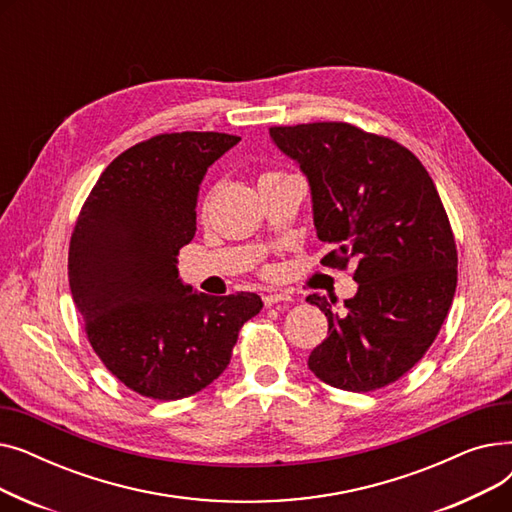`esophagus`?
Segmentation results:
<instances>
[{
    "mask_svg": "<svg viewBox=\"0 0 512 512\" xmlns=\"http://www.w3.org/2000/svg\"><path fill=\"white\" fill-rule=\"evenodd\" d=\"M290 301V294L288 292H270L263 297L265 307H274L276 303H288Z\"/></svg>",
    "mask_w": 512,
    "mask_h": 512,
    "instance_id": "obj_1",
    "label": "esophagus"
}]
</instances>
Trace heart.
I'll return each mask as SVG.
<instances>
[{"instance_id": "b5f03b06", "label": "heart", "mask_w": 512, "mask_h": 512, "mask_svg": "<svg viewBox=\"0 0 512 512\" xmlns=\"http://www.w3.org/2000/svg\"><path fill=\"white\" fill-rule=\"evenodd\" d=\"M274 174H278V172H265L261 178H265V176H274ZM261 178H259V180H261Z\"/></svg>"}]
</instances>
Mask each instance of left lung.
Instances as JSON below:
<instances>
[{
	"label": "left lung",
	"mask_w": 512,
	"mask_h": 512,
	"mask_svg": "<svg viewBox=\"0 0 512 512\" xmlns=\"http://www.w3.org/2000/svg\"><path fill=\"white\" fill-rule=\"evenodd\" d=\"M270 139L305 174L317 238L336 247L321 263H353L359 284L342 313L307 297L328 317V338L307 365L340 390L384 388L432 346L456 290L436 184L409 149L344 122L274 126Z\"/></svg>",
	"instance_id": "left-lung-1"
}]
</instances>
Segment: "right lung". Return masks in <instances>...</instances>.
Returning <instances> with one entry per match:
<instances>
[{
    "mask_svg": "<svg viewBox=\"0 0 512 512\" xmlns=\"http://www.w3.org/2000/svg\"><path fill=\"white\" fill-rule=\"evenodd\" d=\"M238 141L172 132L134 145L103 170L78 215L72 299L97 357L141 396L178 400L218 380L238 330L263 307L255 292L209 297L178 274L201 182Z\"/></svg>",
    "mask_w": 512,
    "mask_h": 512,
    "instance_id": "right-lung-1",
    "label": "right lung"
}]
</instances>
